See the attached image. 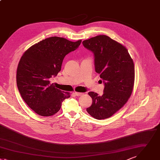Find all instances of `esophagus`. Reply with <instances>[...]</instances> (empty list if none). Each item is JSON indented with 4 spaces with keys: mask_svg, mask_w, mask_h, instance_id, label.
Masks as SVG:
<instances>
[{
    "mask_svg": "<svg viewBox=\"0 0 160 160\" xmlns=\"http://www.w3.org/2000/svg\"><path fill=\"white\" fill-rule=\"evenodd\" d=\"M74 94L75 96H76V97H81V96H82L83 94L81 92H74Z\"/></svg>",
    "mask_w": 160,
    "mask_h": 160,
    "instance_id": "esophagus-1",
    "label": "esophagus"
}]
</instances>
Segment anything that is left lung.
Returning <instances> with one entry per match:
<instances>
[{"label": "left lung", "mask_w": 160, "mask_h": 160, "mask_svg": "<svg viewBox=\"0 0 160 160\" xmlns=\"http://www.w3.org/2000/svg\"><path fill=\"white\" fill-rule=\"evenodd\" d=\"M83 46L94 57L95 71L100 74L105 85L103 94L89 92L92 98L88 113L98 120L112 117L130 98L135 70L128 50L122 44L106 35H98L82 42Z\"/></svg>", "instance_id": "left-lung-1"}]
</instances>
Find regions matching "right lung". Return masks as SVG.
I'll use <instances>...</instances> for the list:
<instances>
[{
    "label": "right lung",
    "instance_id": "add662e5",
    "mask_svg": "<svg viewBox=\"0 0 160 160\" xmlns=\"http://www.w3.org/2000/svg\"><path fill=\"white\" fill-rule=\"evenodd\" d=\"M81 43L52 37L31 46L21 57L16 74L18 88L26 103L39 115L55 114L62 102L70 97L69 92L56 88L49 80L60 71L65 56Z\"/></svg>",
    "mask_w": 160,
    "mask_h": 160
}]
</instances>
